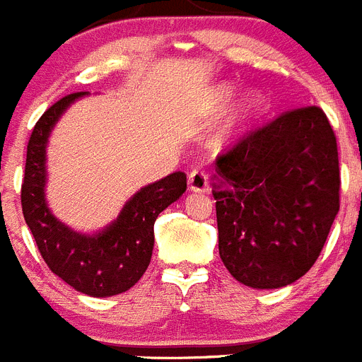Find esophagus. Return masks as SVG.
<instances>
[{"instance_id": "obj_1", "label": "esophagus", "mask_w": 362, "mask_h": 362, "mask_svg": "<svg viewBox=\"0 0 362 362\" xmlns=\"http://www.w3.org/2000/svg\"><path fill=\"white\" fill-rule=\"evenodd\" d=\"M189 189L191 191H199V193H207L209 191V175H207L204 169H193L189 173Z\"/></svg>"}]
</instances>
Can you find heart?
<instances>
[{"label":"heart","mask_w":362,"mask_h":362,"mask_svg":"<svg viewBox=\"0 0 362 362\" xmlns=\"http://www.w3.org/2000/svg\"><path fill=\"white\" fill-rule=\"evenodd\" d=\"M233 96V87L229 86H224V87H218L215 93V102L216 105H224L226 102H228L229 98ZM260 103V96L257 93H251L250 96L246 98V102L242 103V109L240 112H238L237 116H235V120H244L246 116H250L251 112L255 111L257 107H259Z\"/></svg>","instance_id":"heart-1"}]
</instances>
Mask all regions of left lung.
Here are the masks:
<instances>
[{"instance_id":"8db88e82","label":"left lung","mask_w":362,"mask_h":362,"mask_svg":"<svg viewBox=\"0 0 362 362\" xmlns=\"http://www.w3.org/2000/svg\"><path fill=\"white\" fill-rule=\"evenodd\" d=\"M218 253L242 284L282 288L319 259L341 206L337 138L317 105L295 107L216 156Z\"/></svg>"}]
</instances>
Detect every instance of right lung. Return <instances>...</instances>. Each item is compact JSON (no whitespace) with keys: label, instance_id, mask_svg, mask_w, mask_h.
Wrapping results in <instances>:
<instances>
[{"label":"right lung","instance_id":"obj_1","mask_svg":"<svg viewBox=\"0 0 362 362\" xmlns=\"http://www.w3.org/2000/svg\"><path fill=\"white\" fill-rule=\"evenodd\" d=\"M81 94L72 93L58 100L34 125L27 144L21 209L50 272L81 293L111 297L133 288L146 273L153 255L156 218L184 194L187 180L178 171L146 185L125 204L115 224L94 237L74 233L58 222L43 199L45 144L65 107Z\"/></svg>","mask_w":362,"mask_h":362}]
</instances>
